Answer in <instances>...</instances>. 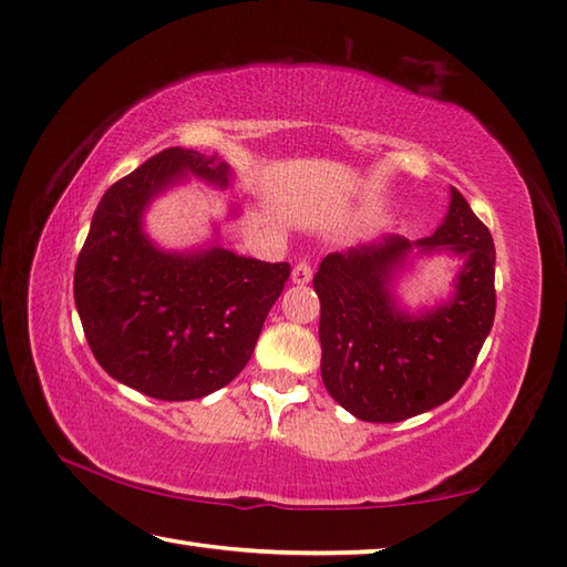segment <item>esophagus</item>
Here are the masks:
<instances>
[{"label":"esophagus","instance_id":"esophagus-1","mask_svg":"<svg viewBox=\"0 0 567 567\" xmlns=\"http://www.w3.org/2000/svg\"><path fill=\"white\" fill-rule=\"evenodd\" d=\"M311 275H315V268H311V260L307 256L299 258V262L295 265V270H292V282L295 285H307L311 280Z\"/></svg>","mask_w":567,"mask_h":567}]
</instances>
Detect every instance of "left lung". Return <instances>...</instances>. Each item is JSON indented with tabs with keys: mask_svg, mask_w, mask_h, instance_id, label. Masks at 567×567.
Returning a JSON list of instances; mask_svg holds the SVG:
<instances>
[{
	"mask_svg": "<svg viewBox=\"0 0 567 567\" xmlns=\"http://www.w3.org/2000/svg\"><path fill=\"white\" fill-rule=\"evenodd\" d=\"M451 249L466 258L449 303L421 316L395 307L391 282L408 252ZM321 302V378L346 412L394 424L449 402L463 388L495 321V244L465 197L451 187V207L436 234L409 244L329 252L315 275Z\"/></svg>",
	"mask_w": 567,
	"mask_h": 567,
	"instance_id": "left-lung-1",
	"label": "left lung"
}]
</instances>
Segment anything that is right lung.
<instances>
[{"instance_id":"1","label":"right lung","mask_w":567,"mask_h":567,"mask_svg":"<svg viewBox=\"0 0 567 567\" xmlns=\"http://www.w3.org/2000/svg\"><path fill=\"white\" fill-rule=\"evenodd\" d=\"M195 175L228 187L216 155L165 148L104 192L75 265V305L97 363L118 382L165 402L202 400L252 355L290 265L221 246L161 250L143 212L163 189Z\"/></svg>"}]
</instances>
